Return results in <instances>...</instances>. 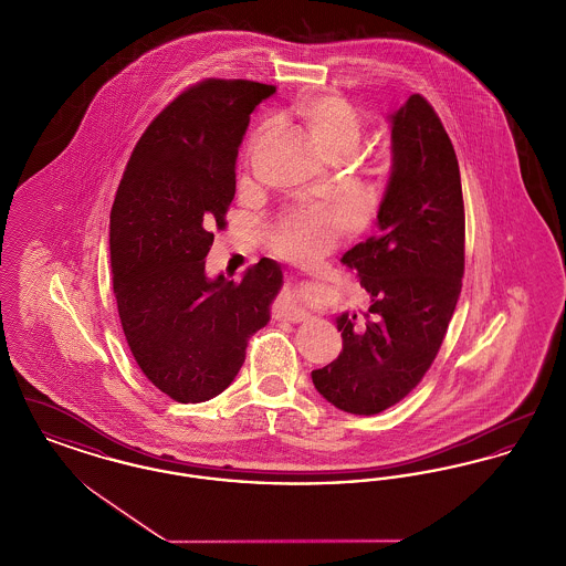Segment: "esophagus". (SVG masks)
Segmentation results:
<instances>
[{
  "instance_id": "1",
  "label": "esophagus",
  "mask_w": 566,
  "mask_h": 566,
  "mask_svg": "<svg viewBox=\"0 0 566 566\" xmlns=\"http://www.w3.org/2000/svg\"><path fill=\"white\" fill-rule=\"evenodd\" d=\"M277 318H284L289 323H305L310 318V314L303 307H298L295 295L291 291H286L280 307H277Z\"/></svg>"
}]
</instances>
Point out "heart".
<instances>
[{
  "mask_svg": "<svg viewBox=\"0 0 566 566\" xmlns=\"http://www.w3.org/2000/svg\"><path fill=\"white\" fill-rule=\"evenodd\" d=\"M298 112L310 134L328 157L342 150L354 153L358 148L363 123L346 99L326 95L307 102ZM352 216L354 212L346 203L295 210L275 227L273 248L295 261H314L328 252L346 229H350Z\"/></svg>",
  "mask_w": 566,
  "mask_h": 566,
  "instance_id": "b5f03b06",
  "label": "heart"
}]
</instances>
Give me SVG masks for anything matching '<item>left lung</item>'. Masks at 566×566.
I'll return each mask as SVG.
<instances>
[{
    "mask_svg": "<svg viewBox=\"0 0 566 566\" xmlns=\"http://www.w3.org/2000/svg\"><path fill=\"white\" fill-rule=\"evenodd\" d=\"M388 120L392 167L377 210L379 233L342 259L371 305L363 321L348 312L335 318L344 348L312 371L324 399L356 416L399 403L429 371L464 273V206L450 137L422 95Z\"/></svg>",
    "mask_w": 566,
    "mask_h": 566,
    "instance_id": "8db88e82",
    "label": "left lung"
}]
</instances>
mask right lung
I'll return each mask as SVG.
<instances>
[{"instance_id": "1", "label": "right lung", "mask_w": 566, "mask_h": 566, "mask_svg": "<svg viewBox=\"0 0 566 566\" xmlns=\"http://www.w3.org/2000/svg\"><path fill=\"white\" fill-rule=\"evenodd\" d=\"M273 93L252 81L190 86L139 137L116 190L109 261L120 324L144 376L178 403L210 401L235 379L284 284L273 259L240 282L206 273L250 114Z\"/></svg>"}]
</instances>
